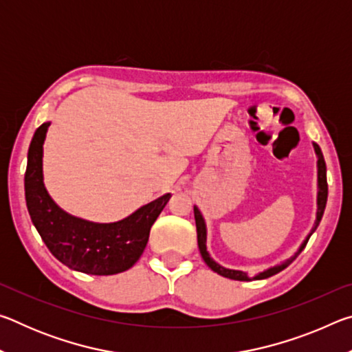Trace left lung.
Returning <instances> with one entry per match:
<instances>
[{"label":"left lung","mask_w":352,"mask_h":352,"mask_svg":"<svg viewBox=\"0 0 352 352\" xmlns=\"http://www.w3.org/2000/svg\"><path fill=\"white\" fill-rule=\"evenodd\" d=\"M314 148H315V153H317V168H318V195H317V220H315V225L311 231V234L306 237V241L301 243V247L298 248V252L289 258L287 261H284L283 264L275 265V267H270V269H267L264 272L258 273L256 276H250L247 272H241V270H231V269H225L220 264H217L216 261H214L210 253L206 252V225H205V220L204 216H201V212L199 211L197 206H194V217H195V226H197V242H199V250H200V254L204 261L206 262V265L210 267L212 272L219 273L220 276H225V278H230V279H234V281H253V279H265V278H270L273 275H276L281 270H284L285 267H289L292 262L296 259V256L300 254L302 250H305L306 243L309 241V237L312 236V233L315 230H317V226L320 225V220L323 217V212H324V208H326V201H327V180H326V163H324V158H323V153H321V148L318 144H315L314 142Z\"/></svg>","instance_id":"obj_1"}]
</instances>
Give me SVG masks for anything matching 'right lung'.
<instances>
[{"instance_id":"obj_1","label":"right lung","mask_w":352,"mask_h":352,"mask_svg":"<svg viewBox=\"0 0 352 352\" xmlns=\"http://www.w3.org/2000/svg\"><path fill=\"white\" fill-rule=\"evenodd\" d=\"M47 127L50 122H45L35 130L28 152L25 194L34 226L47 250L69 269L99 276L129 270L144 252L152 225L170 194L113 223H94L71 216L54 204L43 183V142Z\"/></svg>"}]
</instances>
